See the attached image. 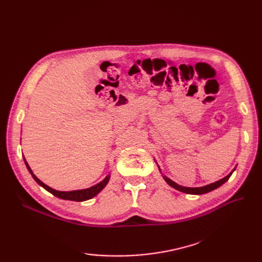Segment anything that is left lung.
Returning a JSON list of instances; mask_svg holds the SVG:
<instances>
[{
  "label": "left lung",
  "mask_w": 262,
  "mask_h": 262,
  "mask_svg": "<svg viewBox=\"0 0 262 262\" xmlns=\"http://www.w3.org/2000/svg\"><path fill=\"white\" fill-rule=\"evenodd\" d=\"M158 169H160V171H161V168H160V167H158ZM235 169H236V167H235L231 172H229L226 177L222 178V179H220V180H217V181H215V182H213V184H210V185H207V186H203V187H194V188L180 186V185L176 184L175 181H172V180L169 179L168 177H166L165 175H163V173H162V176H163L164 180H165L166 182H167V184H168L170 187H172L173 189L178 190V191H181V192H184V193H188V194H204V193H208V192H210V191H213V190H215V189H217L219 187H221L223 184H225V182L229 179V177L232 176V173H233V171H234ZM161 172H162V171H161Z\"/></svg>",
  "instance_id": "obj_1"
}]
</instances>
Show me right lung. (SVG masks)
<instances>
[{
    "label": "right lung",
    "mask_w": 262,
    "mask_h": 262,
    "mask_svg": "<svg viewBox=\"0 0 262 262\" xmlns=\"http://www.w3.org/2000/svg\"><path fill=\"white\" fill-rule=\"evenodd\" d=\"M24 162H25V165H26V167H27L28 171L30 172L31 177H33V178L35 179V181L37 182V184H38L39 186H41L42 188H45V189L47 190V191H49V192L52 193L53 195L58 196V198H60V199H63V200L80 201V202H81V201L90 200V199H92V198H94L95 195H97V194L101 191V190L107 186L108 181H109V179H110V173H109V175H107V176L104 178V180H101L100 182H98L97 185H94V186H92V187H90V188L80 189V190H72V191H59V190H55V189H52V188L49 187V186H47L46 184H43V182H42L40 179L37 178L36 175H34V172H33V170H31V168L29 167V165H28V163H27L25 157H24Z\"/></svg>",
    "instance_id": "right-lung-1"
}]
</instances>
